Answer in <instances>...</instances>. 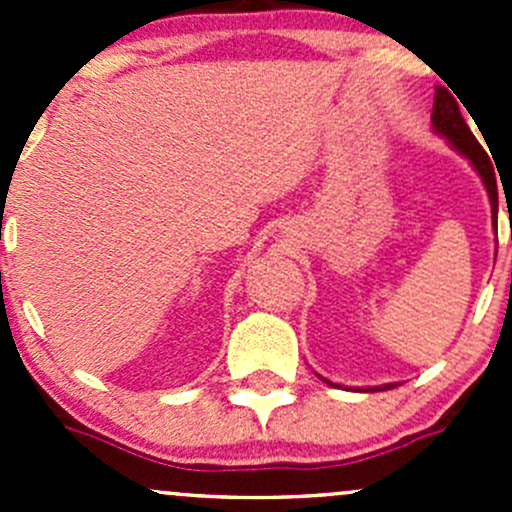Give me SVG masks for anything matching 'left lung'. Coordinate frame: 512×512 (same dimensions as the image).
<instances>
[{
    "label": "left lung",
    "instance_id": "8db88e82",
    "mask_svg": "<svg viewBox=\"0 0 512 512\" xmlns=\"http://www.w3.org/2000/svg\"><path fill=\"white\" fill-rule=\"evenodd\" d=\"M458 98V96H456ZM453 98V94L443 86L436 89V98H433V128H436L441 136H446L448 141L453 143L456 151H461L463 156L473 163V168L478 170V175L483 178L485 190L490 195V203L493 208H498V185H495V173H493V163H490L488 153L483 151V146L476 141V136L468 128L466 118L461 116V108H458V101ZM394 386V384H389ZM389 386H381V391L389 389Z\"/></svg>",
    "mask_w": 512,
    "mask_h": 512
}]
</instances>
